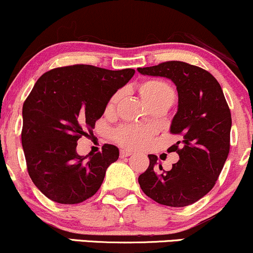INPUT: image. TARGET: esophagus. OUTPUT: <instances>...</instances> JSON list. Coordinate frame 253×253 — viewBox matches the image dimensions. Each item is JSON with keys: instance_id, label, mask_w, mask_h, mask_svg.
I'll return each mask as SVG.
<instances>
[{"instance_id": "1", "label": "esophagus", "mask_w": 253, "mask_h": 253, "mask_svg": "<svg viewBox=\"0 0 253 253\" xmlns=\"http://www.w3.org/2000/svg\"><path fill=\"white\" fill-rule=\"evenodd\" d=\"M132 152L131 151H127V150H121L120 151V157L121 158H125V157H128L131 156Z\"/></svg>"}]
</instances>
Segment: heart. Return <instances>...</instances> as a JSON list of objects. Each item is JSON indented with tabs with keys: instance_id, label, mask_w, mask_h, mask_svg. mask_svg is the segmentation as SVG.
<instances>
[{
	"instance_id": "b5f03b06",
	"label": "heart",
	"mask_w": 253,
	"mask_h": 253,
	"mask_svg": "<svg viewBox=\"0 0 253 253\" xmlns=\"http://www.w3.org/2000/svg\"><path fill=\"white\" fill-rule=\"evenodd\" d=\"M141 99L146 105L155 103H162V102L174 101V90L170 85L162 80L150 79L143 82L138 87ZM119 99V93L114 95L108 103L107 110L112 112ZM115 139L122 146L128 149H140L146 146L151 140L152 133L148 128L135 126H122L115 131Z\"/></svg>"
}]
</instances>
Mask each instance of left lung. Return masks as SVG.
<instances>
[{
	"label": "left lung",
	"instance_id": "8db88e82",
	"mask_svg": "<svg viewBox=\"0 0 253 253\" xmlns=\"http://www.w3.org/2000/svg\"><path fill=\"white\" fill-rule=\"evenodd\" d=\"M143 76L163 77L176 86L177 112L170 132L182 140L168 149L179 161L169 171L149 155L148 169L138 177L146 196L167 207L196 203L211 191L229 154L232 116L220 84L211 74L181 61L138 68Z\"/></svg>",
	"mask_w": 253,
	"mask_h": 253
}]
</instances>
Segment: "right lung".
Returning <instances> with one entry per match:
<instances>
[{
  "mask_svg": "<svg viewBox=\"0 0 253 253\" xmlns=\"http://www.w3.org/2000/svg\"><path fill=\"white\" fill-rule=\"evenodd\" d=\"M135 71L74 65L46 72L23 105L21 143L33 184L60 204H78L101 187L105 171L118 161L119 149L80 156L77 141L88 135L108 102Z\"/></svg>",
  "mask_w": 253,
  "mask_h": 253,
  "instance_id": "1",
  "label": "right lung"
}]
</instances>
